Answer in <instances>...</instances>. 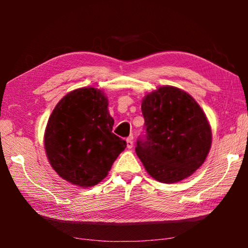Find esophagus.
I'll return each mask as SVG.
<instances>
[{
    "instance_id": "esophagus-1",
    "label": "esophagus",
    "mask_w": 248,
    "mask_h": 248,
    "mask_svg": "<svg viewBox=\"0 0 248 248\" xmlns=\"http://www.w3.org/2000/svg\"><path fill=\"white\" fill-rule=\"evenodd\" d=\"M132 146H133V137L131 136V137H129L128 139H127V148L128 149H132Z\"/></svg>"
}]
</instances>
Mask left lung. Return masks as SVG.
Instances as JSON below:
<instances>
[{"label": "left lung", "instance_id": "obj_1", "mask_svg": "<svg viewBox=\"0 0 248 248\" xmlns=\"http://www.w3.org/2000/svg\"><path fill=\"white\" fill-rule=\"evenodd\" d=\"M145 134L136 152L148 173L158 182L183 180L203 164L211 148V128L189 94L163 86L142 100Z\"/></svg>", "mask_w": 248, "mask_h": 248}]
</instances>
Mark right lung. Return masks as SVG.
<instances>
[{"mask_svg": "<svg viewBox=\"0 0 248 248\" xmlns=\"http://www.w3.org/2000/svg\"><path fill=\"white\" fill-rule=\"evenodd\" d=\"M102 91L70 92L54 107L45 132L53 170L71 184L95 186L106 177L127 142L112 133L114 119Z\"/></svg>", "mask_w": 248, "mask_h": 248, "instance_id": "obj_1", "label": "right lung"}]
</instances>
